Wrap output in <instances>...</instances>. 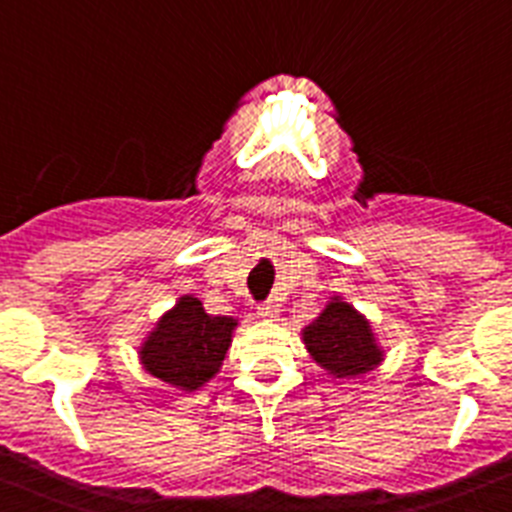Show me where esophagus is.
Returning <instances> with one entry per match:
<instances>
[{
	"mask_svg": "<svg viewBox=\"0 0 512 512\" xmlns=\"http://www.w3.org/2000/svg\"><path fill=\"white\" fill-rule=\"evenodd\" d=\"M259 318H264V320L279 318V305H277V302L266 300L264 305H259Z\"/></svg>",
	"mask_w": 512,
	"mask_h": 512,
	"instance_id": "1",
	"label": "esophagus"
}]
</instances>
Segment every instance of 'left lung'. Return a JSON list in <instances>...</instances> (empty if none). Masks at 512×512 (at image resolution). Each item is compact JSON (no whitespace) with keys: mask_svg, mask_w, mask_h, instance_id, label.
<instances>
[{"mask_svg":"<svg viewBox=\"0 0 512 512\" xmlns=\"http://www.w3.org/2000/svg\"><path fill=\"white\" fill-rule=\"evenodd\" d=\"M302 341L312 359L336 379L361 377L384 359L369 320L341 297H333L318 318L302 328Z\"/></svg>","mask_w":512,"mask_h":512,"instance_id":"obj_1","label":"left lung"}]
</instances>
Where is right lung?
Segmentation results:
<instances>
[{
    "label": "right lung",
    "mask_w": 512,
    "mask_h": 512,
    "mask_svg": "<svg viewBox=\"0 0 512 512\" xmlns=\"http://www.w3.org/2000/svg\"><path fill=\"white\" fill-rule=\"evenodd\" d=\"M235 325L238 320L225 315H207L194 295L179 297L140 346V364L176 390H200L220 372Z\"/></svg>",
    "instance_id": "obj_1"
}]
</instances>
